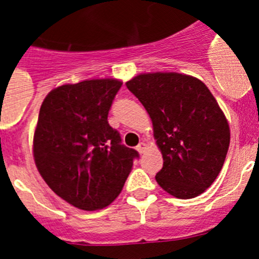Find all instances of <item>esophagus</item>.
Listing matches in <instances>:
<instances>
[{
    "instance_id": "esophagus-1",
    "label": "esophagus",
    "mask_w": 259,
    "mask_h": 259,
    "mask_svg": "<svg viewBox=\"0 0 259 259\" xmlns=\"http://www.w3.org/2000/svg\"><path fill=\"white\" fill-rule=\"evenodd\" d=\"M136 149H137V152L141 154V153H144V150L146 149V144L145 143H140L139 145L136 146Z\"/></svg>"
}]
</instances>
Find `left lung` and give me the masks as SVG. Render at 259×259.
<instances>
[{
    "instance_id": "left-lung-1",
    "label": "left lung",
    "mask_w": 259,
    "mask_h": 259,
    "mask_svg": "<svg viewBox=\"0 0 259 259\" xmlns=\"http://www.w3.org/2000/svg\"><path fill=\"white\" fill-rule=\"evenodd\" d=\"M152 118L163 157L155 180L187 200L203 193L223 167L230 127L207 87L178 72L141 74L125 83Z\"/></svg>"
}]
</instances>
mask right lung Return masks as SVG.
I'll return each mask as SVG.
<instances>
[{
  "label": "right lung",
  "instance_id": "1",
  "mask_svg": "<svg viewBox=\"0 0 259 259\" xmlns=\"http://www.w3.org/2000/svg\"><path fill=\"white\" fill-rule=\"evenodd\" d=\"M122 81L85 80L53 89L33 136L36 166L53 192L81 210L102 209L122 191L139 153L107 122Z\"/></svg>",
  "mask_w": 259,
  "mask_h": 259
}]
</instances>
